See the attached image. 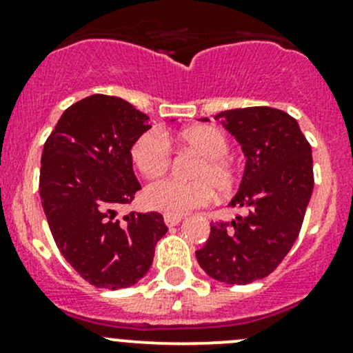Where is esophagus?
<instances>
[{
    "instance_id": "esophagus-1",
    "label": "esophagus",
    "mask_w": 353,
    "mask_h": 353,
    "mask_svg": "<svg viewBox=\"0 0 353 353\" xmlns=\"http://www.w3.org/2000/svg\"><path fill=\"white\" fill-rule=\"evenodd\" d=\"M181 220H183V218L181 216H164V223L167 225V226H176V225H179L181 223Z\"/></svg>"
}]
</instances>
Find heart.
I'll use <instances>...</instances> for the list:
<instances>
[{
  "label": "heart",
  "mask_w": 353,
  "mask_h": 353,
  "mask_svg": "<svg viewBox=\"0 0 353 353\" xmlns=\"http://www.w3.org/2000/svg\"><path fill=\"white\" fill-rule=\"evenodd\" d=\"M184 145L194 148L203 161L194 169L196 181L159 179L148 184L143 191V201L154 211L167 216H183L196 208L206 206L213 199L214 189L228 194L236 183V169L226 155L230 143L221 130L214 127H192L179 135ZM132 161L145 177H159L169 169L172 150L167 137L161 130H148L132 145Z\"/></svg>",
  "instance_id": "heart-1"
}]
</instances>
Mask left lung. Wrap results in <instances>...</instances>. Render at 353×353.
I'll use <instances>...</instances> for the list:
<instances>
[{"label":"left lung","instance_id":"1","mask_svg":"<svg viewBox=\"0 0 353 353\" xmlns=\"http://www.w3.org/2000/svg\"><path fill=\"white\" fill-rule=\"evenodd\" d=\"M214 118L247 157L230 206H245L248 213L211 223L196 259L220 283L248 284L269 276L298 239L314 184L311 145L291 114L269 106L221 111Z\"/></svg>","mask_w":353,"mask_h":353}]
</instances>
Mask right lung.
I'll return each mask as SVG.
<instances>
[{
    "label": "right lung",
    "mask_w": 353,
    "mask_h": 353,
    "mask_svg": "<svg viewBox=\"0 0 353 353\" xmlns=\"http://www.w3.org/2000/svg\"><path fill=\"white\" fill-rule=\"evenodd\" d=\"M148 117L117 96L92 94L62 113L47 139L40 167V199L55 245L77 274L96 288L137 284L165 235L161 213H128L142 189L132 167V145Z\"/></svg>",
    "instance_id": "obj_1"
}]
</instances>
